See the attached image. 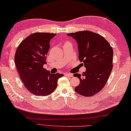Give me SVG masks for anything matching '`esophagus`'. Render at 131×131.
Wrapping results in <instances>:
<instances>
[{
	"instance_id": "esophagus-1",
	"label": "esophagus",
	"mask_w": 131,
	"mask_h": 131,
	"mask_svg": "<svg viewBox=\"0 0 131 131\" xmlns=\"http://www.w3.org/2000/svg\"><path fill=\"white\" fill-rule=\"evenodd\" d=\"M65 76H68V77H72L73 76V73H65Z\"/></svg>"
}]
</instances>
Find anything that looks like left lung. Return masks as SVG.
Masks as SVG:
<instances>
[{
    "label": "left lung",
    "instance_id": "8db88e82",
    "mask_svg": "<svg viewBox=\"0 0 131 131\" xmlns=\"http://www.w3.org/2000/svg\"><path fill=\"white\" fill-rule=\"evenodd\" d=\"M78 44L79 59L86 71L82 74L74 73L80 79L74 90L85 97L97 94L105 86L113 69V50L102 36L91 31L68 33Z\"/></svg>",
    "mask_w": 131,
    "mask_h": 131
}]
</instances>
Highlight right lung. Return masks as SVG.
Wrapping results in <instances>:
<instances>
[{
	"label": "right lung",
	"mask_w": 131,
	"mask_h": 131,
	"mask_svg": "<svg viewBox=\"0 0 131 131\" xmlns=\"http://www.w3.org/2000/svg\"><path fill=\"white\" fill-rule=\"evenodd\" d=\"M56 34L37 32L18 45L15 63L21 81L28 91L38 96H46L54 91L63 74H51L43 68L50 49V41Z\"/></svg>",
	"instance_id": "right-lung-1"
}]
</instances>
